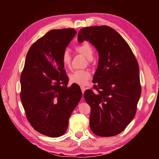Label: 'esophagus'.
Wrapping results in <instances>:
<instances>
[{
	"label": "esophagus",
	"mask_w": 159,
	"mask_h": 159,
	"mask_svg": "<svg viewBox=\"0 0 159 159\" xmlns=\"http://www.w3.org/2000/svg\"><path fill=\"white\" fill-rule=\"evenodd\" d=\"M80 89H81V91H82V93H84V92H85V88L84 87V86H80ZM82 99V101H83L84 100V99H83V98L81 99Z\"/></svg>",
	"instance_id": "34e87169"
}]
</instances>
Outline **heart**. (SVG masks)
Listing matches in <instances>:
<instances>
[{
	"label": "heart",
	"mask_w": 159,
	"mask_h": 159,
	"mask_svg": "<svg viewBox=\"0 0 159 159\" xmlns=\"http://www.w3.org/2000/svg\"><path fill=\"white\" fill-rule=\"evenodd\" d=\"M77 52L81 53L88 60H92L93 56V48L87 41H84L76 46ZM61 61L66 68L71 66V56L69 50L65 49L61 54ZM91 77V73L88 69H77L69 74L70 81L79 85H85Z\"/></svg>",
	"instance_id": "obj_1"
}]
</instances>
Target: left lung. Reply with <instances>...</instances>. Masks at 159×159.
Returning a JSON list of instances; mask_svg holds the SVG:
<instances>
[{
  "label": "left lung",
  "instance_id": "1",
  "mask_svg": "<svg viewBox=\"0 0 159 159\" xmlns=\"http://www.w3.org/2000/svg\"><path fill=\"white\" fill-rule=\"evenodd\" d=\"M89 41L99 54L93 89L84 93L91 109L90 127L96 135L121 133L133 119L141 95L139 65L123 38L108 26L80 29L78 41Z\"/></svg>",
  "mask_w": 159,
  "mask_h": 159
}]
</instances>
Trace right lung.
<instances>
[{"mask_svg": "<svg viewBox=\"0 0 159 159\" xmlns=\"http://www.w3.org/2000/svg\"><path fill=\"white\" fill-rule=\"evenodd\" d=\"M76 31L53 29L29 48L20 77L21 103L35 130L50 138L63 135L82 93L78 85L68 87L61 54Z\"/></svg>", "mask_w": 159, "mask_h": 159, "instance_id": "obj_1", "label": "right lung"}]
</instances>
